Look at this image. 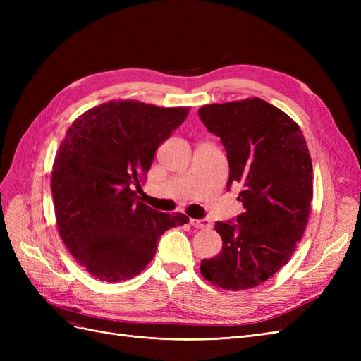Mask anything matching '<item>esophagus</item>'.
<instances>
[{
  "instance_id": "1",
  "label": "esophagus",
  "mask_w": 361,
  "mask_h": 361,
  "mask_svg": "<svg viewBox=\"0 0 361 361\" xmlns=\"http://www.w3.org/2000/svg\"><path fill=\"white\" fill-rule=\"evenodd\" d=\"M190 224L195 228H209L211 227V221L207 220V218H203V220H194V218H191Z\"/></svg>"
}]
</instances>
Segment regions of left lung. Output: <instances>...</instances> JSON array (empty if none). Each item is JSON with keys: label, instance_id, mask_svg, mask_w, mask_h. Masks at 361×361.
<instances>
[{"label": "left lung", "instance_id": "1", "mask_svg": "<svg viewBox=\"0 0 361 361\" xmlns=\"http://www.w3.org/2000/svg\"><path fill=\"white\" fill-rule=\"evenodd\" d=\"M227 152L228 180L244 212L216 221L223 248L202 260V276L224 290L256 288L285 267L302 238L313 199V169L297 122L260 97L199 110Z\"/></svg>", "mask_w": 361, "mask_h": 361}]
</instances>
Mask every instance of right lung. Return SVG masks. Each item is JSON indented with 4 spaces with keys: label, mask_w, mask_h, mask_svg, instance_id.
<instances>
[{
    "label": "right lung",
    "mask_w": 361,
    "mask_h": 361,
    "mask_svg": "<svg viewBox=\"0 0 361 361\" xmlns=\"http://www.w3.org/2000/svg\"><path fill=\"white\" fill-rule=\"evenodd\" d=\"M188 113L120 99L90 108L68 129L52 166L54 209L64 245L93 277L117 283L138 276L161 235L190 221L137 195L157 149Z\"/></svg>",
    "instance_id": "1"
}]
</instances>
